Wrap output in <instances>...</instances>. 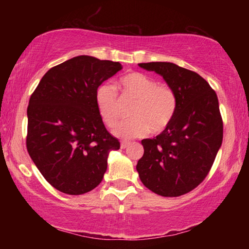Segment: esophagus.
<instances>
[{
	"instance_id": "1",
	"label": "esophagus",
	"mask_w": 249,
	"mask_h": 249,
	"mask_svg": "<svg viewBox=\"0 0 249 249\" xmlns=\"http://www.w3.org/2000/svg\"><path fill=\"white\" fill-rule=\"evenodd\" d=\"M129 144H130L129 142H121V148H122V149H125L126 147H127Z\"/></svg>"
}]
</instances>
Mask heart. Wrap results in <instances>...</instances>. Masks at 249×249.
I'll use <instances>...</instances> for the list:
<instances>
[{
  "label": "heart",
  "mask_w": 249,
  "mask_h": 249,
  "mask_svg": "<svg viewBox=\"0 0 249 249\" xmlns=\"http://www.w3.org/2000/svg\"><path fill=\"white\" fill-rule=\"evenodd\" d=\"M115 89L122 101L135 100L128 112L132 119L115 129L117 136L141 137L149 130L151 134H159L171 124L178 108V96L170 84L157 82L148 74L132 71L117 80ZM117 94L109 86L100 87L96 91V107L109 128L115 127L121 119V103Z\"/></svg>",
  "instance_id": "1"
}]
</instances>
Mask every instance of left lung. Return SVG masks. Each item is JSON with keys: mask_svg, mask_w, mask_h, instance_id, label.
Wrapping results in <instances>:
<instances>
[{"mask_svg": "<svg viewBox=\"0 0 249 249\" xmlns=\"http://www.w3.org/2000/svg\"><path fill=\"white\" fill-rule=\"evenodd\" d=\"M140 67L162 75L174 88L178 108L161 134L142 141L144 155L136 169L150 191L180 196L205 179L222 145L217 95L200 74L171 62H147Z\"/></svg>", "mask_w": 249, "mask_h": 249, "instance_id": "left-lung-1", "label": "left lung"}]
</instances>
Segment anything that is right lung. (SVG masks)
<instances>
[{
    "label": "right lung",
    "mask_w": 249,
    "mask_h": 249,
    "mask_svg": "<svg viewBox=\"0 0 249 249\" xmlns=\"http://www.w3.org/2000/svg\"><path fill=\"white\" fill-rule=\"evenodd\" d=\"M122 69L120 62L78 56L53 67L27 107L26 147L44 178L60 192L79 196L98 187L107 156L120 149L96 107V91Z\"/></svg>",
    "instance_id": "add662e5"
}]
</instances>
